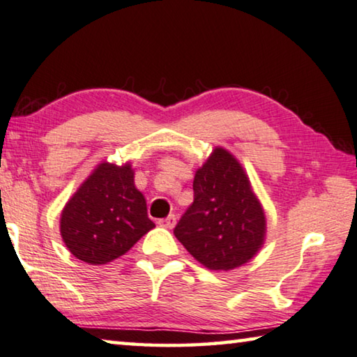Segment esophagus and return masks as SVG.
Segmentation results:
<instances>
[{
	"instance_id": "34e87169",
	"label": "esophagus",
	"mask_w": 357,
	"mask_h": 357,
	"mask_svg": "<svg viewBox=\"0 0 357 357\" xmlns=\"http://www.w3.org/2000/svg\"><path fill=\"white\" fill-rule=\"evenodd\" d=\"M175 222H177V218H175L174 213H171V215H169V217H166V218H161V220L158 222V223H160L161 227H164V228H169V229H171V228H174V227H175Z\"/></svg>"
}]
</instances>
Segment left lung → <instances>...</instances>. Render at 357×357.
Here are the masks:
<instances>
[{"mask_svg": "<svg viewBox=\"0 0 357 357\" xmlns=\"http://www.w3.org/2000/svg\"><path fill=\"white\" fill-rule=\"evenodd\" d=\"M195 201L174 234L209 270H233L248 263L265 238V213L241 164L223 148L197 169Z\"/></svg>", "mask_w": 357, "mask_h": 357, "instance_id": "8db88e82", "label": "left lung"}]
</instances>
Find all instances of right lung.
Returning a JSON list of instances; mask_svg holds the SVG:
<instances>
[{"label": "right lung", "instance_id": "add662e5", "mask_svg": "<svg viewBox=\"0 0 357 357\" xmlns=\"http://www.w3.org/2000/svg\"><path fill=\"white\" fill-rule=\"evenodd\" d=\"M155 228L129 164L103 162L67 202L60 218L63 243L76 259L103 265L124 255Z\"/></svg>", "mask_w": 357, "mask_h": 357}]
</instances>
